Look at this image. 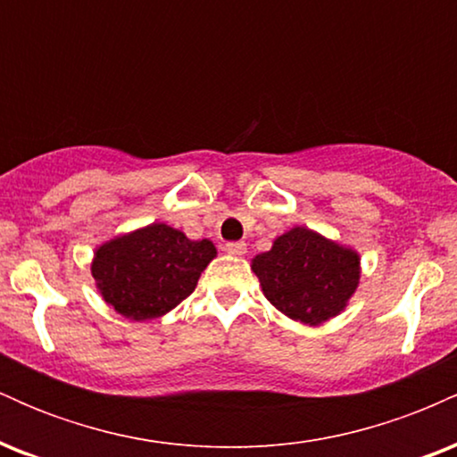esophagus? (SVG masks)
<instances>
[{"label": "esophagus", "instance_id": "1", "mask_svg": "<svg viewBox=\"0 0 457 457\" xmlns=\"http://www.w3.org/2000/svg\"><path fill=\"white\" fill-rule=\"evenodd\" d=\"M225 251H228V253H232V255H243L246 251V243H245V240H232V243L225 245Z\"/></svg>", "mask_w": 457, "mask_h": 457}]
</instances>
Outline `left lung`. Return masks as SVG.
<instances>
[{
	"label": "left lung",
	"instance_id": "8db88e82",
	"mask_svg": "<svg viewBox=\"0 0 457 457\" xmlns=\"http://www.w3.org/2000/svg\"><path fill=\"white\" fill-rule=\"evenodd\" d=\"M253 272L287 318L318 324L339 313L359 283V255L312 229L295 228L255 255Z\"/></svg>",
	"mask_w": 457,
	"mask_h": 457
}]
</instances>
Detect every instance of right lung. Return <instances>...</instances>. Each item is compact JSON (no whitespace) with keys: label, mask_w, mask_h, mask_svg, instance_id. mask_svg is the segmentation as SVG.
<instances>
[{"label":"right lung","mask_w":457,"mask_h":457,"mask_svg":"<svg viewBox=\"0 0 457 457\" xmlns=\"http://www.w3.org/2000/svg\"><path fill=\"white\" fill-rule=\"evenodd\" d=\"M214 255L211 240H188L170 225L152 223L103 245L92 275L115 312L141 322L185 301Z\"/></svg>","instance_id":"right-lung-1"}]
</instances>
